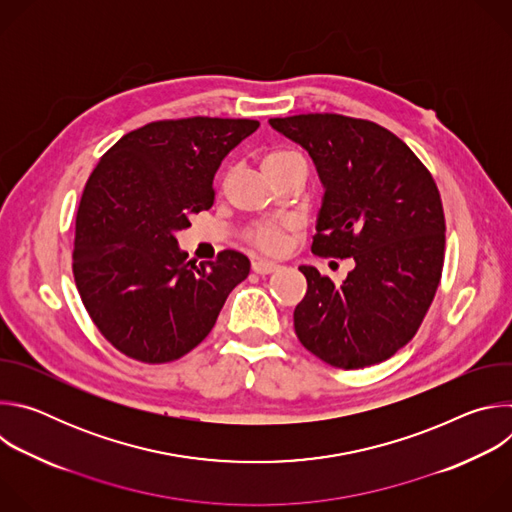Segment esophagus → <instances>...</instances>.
<instances>
[{
    "mask_svg": "<svg viewBox=\"0 0 512 512\" xmlns=\"http://www.w3.org/2000/svg\"><path fill=\"white\" fill-rule=\"evenodd\" d=\"M251 267H253V271L259 273V275H267V273H273V271L279 269V265L273 263V261H253Z\"/></svg>",
    "mask_w": 512,
    "mask_h": 512,
    "instance_id": "obj_1",
    "label": "esophagus"
}]
</instances>
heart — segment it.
I'll return each mask as SVG.
<instances>
[{
	"label": "heart",
	"mask_w": 512,
	"mask_h": 512,
	"mask_svg": "<svg viewBox=\"0 0 512 512\" xmlns=\"http://www.w3.org/2000/svg\"><path fill=\"white\" fill-rule=\"evenodd\" d=\"M291 164H304V158L298 152H291V150H275V152H269L263 160L265 172L279 170ZM285 231H287V225H259L249 233V239L261 251L277 253L285 243Z\"/></svg>",
	"instance_id": "b5f03b06"
}]
</instances>
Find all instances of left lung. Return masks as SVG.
<instances>
[{
	"mask_svg": "<svg viewBox=\"0 0 512 512\" xmlns=\"http://www.w3.org/2000/svg\"><path fill=\"white\" fill-rule=\"evenodd\" d=\"M300 143L324 186L312 251L354 259L342 283L302 265L300 342L336 369L391 358L419 330L442 279L446 218L429 170L395 133L336 113L275 117Z\"/></svg>",
	"mask_w": 512,
	"mask_h": 512,
	"instance_id": "1",
	"label": "left lung"
}]
</instances>
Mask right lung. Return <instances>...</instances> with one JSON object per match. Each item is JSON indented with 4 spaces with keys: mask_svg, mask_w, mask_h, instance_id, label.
Returning <instances> with one entry per match:
<instances>
[{
    "mask_svg": "<svg viewBox=\"0 0 512 512\" xmlns=\"http://www.w3.org/2000/svg\"><path fill=\"white\" fill-rule=\"evenodd\" d=\"M255 119L188 117L143 125L99 160L81 196L72 273L99 332L139 362H172L212 330L249 275L239 251L196 265L176 233L214 202L212 180Z\"/></svg>",
    "mask_w": 512,
    "mask_h": 512,
    "instance_id": "add662e5",
    "label": "right lung"
}]
</instances>
